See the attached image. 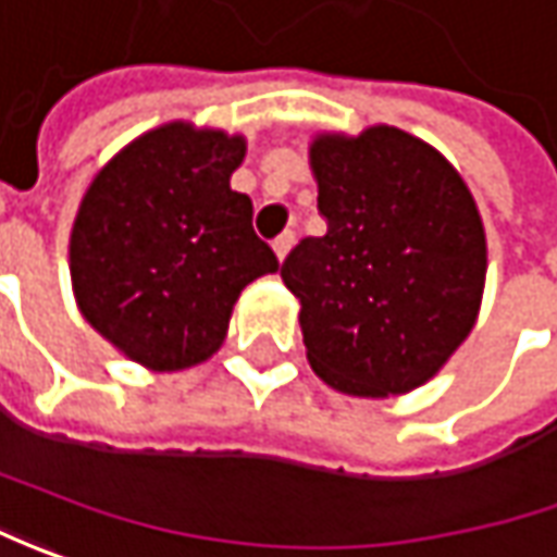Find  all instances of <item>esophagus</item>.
Here are the masks:
<instances>
[{
    "label": "esophagus",
    "instance_id": "1",
    "mask_svg": "<svg viewBox=\"0 0 557 557\" xmlns=\"http://www.w3.org/2000/svg\"><path fill=\"white\" fill-rule=\"evenodd\" d=\"M293 240H296V234H293V231H283L277 240H274V252H277L280 261L286 259V252L293 249Z\"/></svg>",
    "mask_w": 557,
    "mask_h": 557
}]
</instances>
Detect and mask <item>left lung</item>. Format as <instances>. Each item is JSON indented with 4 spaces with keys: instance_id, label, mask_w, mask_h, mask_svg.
<instances>
[{
    "instance_id": "1",
    "label": "left lung",
    "mask_w": 557,
    "mask_h": 557,
    "mask_svg": "<svg viewBox=\"0 0 557 557\" xmlns=\"http://www.w3.org/2000/svg\"><path fill=\"white\" fill-rule=\"evenodd\" d=\"M311 165L326 234L280 264L308 360L345 394L410 392L474 326L487 274L478 206L434 147L392 125L320 135Z\"/></svg>"
}]
</instances>
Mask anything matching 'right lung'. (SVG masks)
Instances as JSON below:
<instances>
[{"label": "right lung", "mask_w": 557, "mask_h": 557, "mask_svg": "<svg viewBox=\"0 0 557 557\" xmlns=\"http://www.w3.org/2000/svg\"><path fill=\"white\" fill-rule=\"evenodd\" d=\"M243 138L172 123L98 172L70 237L79 311L125 357L184 370L215 355L246 283L280 268L231 190Z\"/></svg>", "instance_id": "add662e5"}]
</instances>
